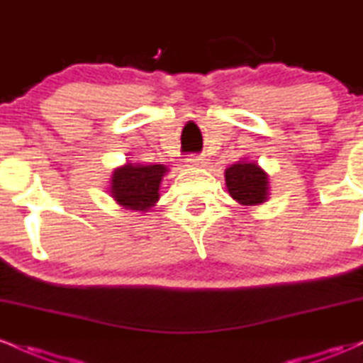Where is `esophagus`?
I'll list each match as a JSON object with an SVG mask.
<instances>
[{"label": "esophagus", "mask_w": 363, "mask_h": 363, "mask_svg": "<svg viewBox=\"0 0 363 363\" xmlns=\"http://www.w3.org/2000/svg\"><path fill=\"white\" fill-rule=\"evenodd\" d=\"M186 162L189 165H193V167H199V165H203V157H199V155H187Z\"/></svg>", "instance_id": "esophagus-1"}]
</instances>
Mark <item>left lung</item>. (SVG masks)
I'll list each match as a JSON object with an SVG mask.
<instances>
[{
  "instance_id": "1",
  "label": "left lung",
  "mask_w": 363,
  "mask_h": 363,
  "mask_svg": "<svg viewBox=\"0 0 363 363\" xmlns=\"http://www.w3.org/2000/svg\"><path fill=\"white\" fill-rule=\"evenodd\" d=\"M228 194L244 206H254L268 199V174L254 162H239L225 170Z\"/></svg>"
}]
</instances>
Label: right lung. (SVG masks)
<instances>
[{
  "label": "right lung",
  "mask_w": 363,
  "mask_h": 363,
  "mask_svg": "<svg viewBox=\"0 0 363 363\" xmlns=\"http://www.w3.org/2000/svg\"><path fill=\"white\" fill-rule=\"evenodd\" d=\"M165 165L126 164L116 169L111 181V194L126 210L147 211L158 201V189Z\"/></svg>",
  "instance_id": "add662e5"
}]
</instances>
